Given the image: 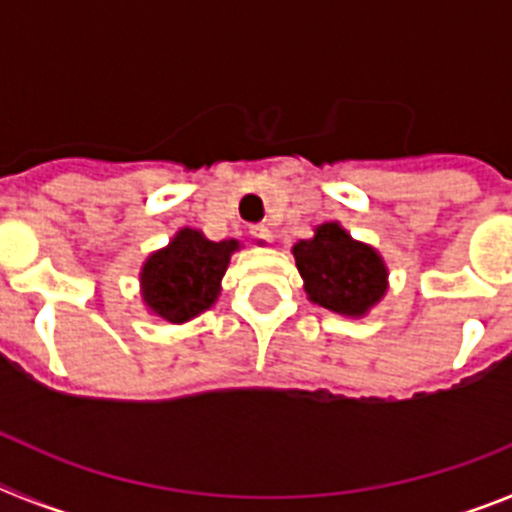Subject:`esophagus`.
Returning <instances> with one entry per match:
<instances>
[{
  "label": "esophagus",
  "mask_w": 512,
  "mask_h": 512,
  "mask_svg": "<svg viewBox=\"0 0 512 512\" xmlns=\"http://www.w3.org/2000/svg\"><path fill=\"white\" fill-rule=\"evenodd\" d=\"M251 233L256 235V238H261V241H274V233H271V230L266 228V225H253Z\"/></svg>",
  "instance_id": "34e87169"
}]
</instances>
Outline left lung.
Segmentation results:
<instances>
[{
    "mask_svg": "<svg viewBox=\"0 0 512 512\" xmlns=\"http://www.w3.org/2000/svg\"><path fill=\"white\" fill-rule=\"evenodd\" d=\"M297 271L312 305L343 318H364L390 289L382 253L351 238L341 223H320L307 241L292 246Z\"/></svg>",
    "mask_w": 512,
    "mask_h": 512,
    "instance_id": "8db88e82",
    "label": "left lung"
}]
</instances>
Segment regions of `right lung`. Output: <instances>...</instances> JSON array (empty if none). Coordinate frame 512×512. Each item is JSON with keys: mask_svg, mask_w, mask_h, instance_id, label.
Segmentation results:
<instances>
[{"mask_svg": "<svg viewBox=\"0 0 512 512\" xmlns=\"http://www.w3.org/2000/svg\"><path fill=\"white\" fill-rule=\"evenodd\" d=\"M241 241H210L202 230L182 228L140 266V300L153 318L189 323L220 297L230 256Z\"/></svg>", "mask_w": 512, "mask_h": 512, "instance_id": "obj_1", "label": "right lung"}]
</instances>
